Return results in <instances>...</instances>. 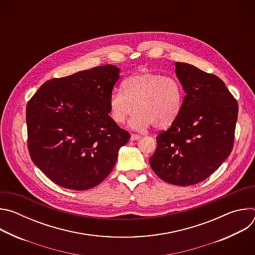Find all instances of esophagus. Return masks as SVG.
Returning a JSON list of instances; mask_svg holds the SVG:
<instances>
[{"label": "esophagus", "mask_w": 255, "mask_h": 255, "mask_svg": "<svg viewBox=\"0 0 255 255\" xmlns=\"http://www.w3.org/2000/svg\"><path fill=\"white\" fill-rule=\"evenodd\" d=\"M140 135H138V134H131V137H130V139L132 140V141H134V140H137V139H140Z\"/></svg>", "instance_id": "34e87169"}]
</instances>
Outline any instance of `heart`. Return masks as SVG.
<instances>
[{
    "mask_svg": "<svg viewBox=\"0 0 255 255\" xmlns=\"http://www.w3.org/2000/svg\"><path fill=\"white\" fill-rule=\"evenodd\" d=\"M114 91L109 100L110 116L117 124L130 121L133 129L144 130L153 124L155 128L170 126L178 117L184 102L180 84L171 77L151 71H140Z\"/></svg>",
    "mask_w": 255,
    "mask_h": 255,
    "instance_id": "obj_1",
    "label": "heart"
}]
</instances>
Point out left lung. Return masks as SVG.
Here are the masks:
<instances>
[{"mask_svg": "<svg viewBox=\"0 0 255 255\" xmlns=\"http://www.w3.org/2000/svg\"><path fill=\"white\" fill-rule=\"evenodd\" d=\"M175 74L186 92L183 108L157 135L149 163L162 180L184 187L206 179L230 155L238 103L213 74L184 62H175Z\"/></svg>", "mask_w": 255, "mask_h": 255, "instance_id": "obj_1", "label": "left lung"}]
</instances>
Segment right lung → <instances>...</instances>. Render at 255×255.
<instances>
[{
  "label": "right lung",
  "mask_w": 255,
  "mask_h": 255,
  "mask_svg": "<svg viewBox=\"0 0 255 255\" xmlns=\"http://www.w3.org/2000/svg\"><path fill=\"white\" fill-rule=\"evenodd\" d=\"M120 69L96 66L44 83L26 108L28 150L54 184L86 191L114 168L130 134L109 116Z\"/></svg>",
  "instance_id": "obj_1"
}]
</instances>
